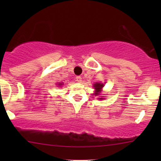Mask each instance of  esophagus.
I'll return each instance as SVG.
<instances>
[{"label":"esophagus","mask_w":161,"mask_h":161,"mask_svg":"<svg viewBox=\"0 0 161 161\" xmlns=\"http://www.w3.org/2000/svg\"><path fill=\"white\" fill-rule=\"evenodd\" d=\"M75 79H76V81H78V83L82 82V78H81L80 76H77Z\"/></svg>","instance_id":"obj_1"}]
</instances>
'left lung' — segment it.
I'll use <instances>...</instances> for the list:
<instances>
[{
	"label": "left lung",
	"instance_id": "1",
	"mask_svg": "<svg viewBox=\"0 0 161 161\" xmlns=\"http://www.w3.org/2000/svg\"><path fill=\"white\" fill-rule=\"evenodd\" d=\"M93 86H94V89H95V92H94V94L95 96H97V95H99V94H100L101 90H102L103 87L104 86V84H103V83H94ZM98 99H100V100H103L104 98L100 97Z\"/></svg>",
	"mask_w": 161,
	"mask_h": 161
}]
</instances>
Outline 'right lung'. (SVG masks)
Instances as JSON below:
<instances>
[{"label": "right lung", "instance_id": "right-lung-1", "mask_svg": "<svg viewBox=\"0 0 161 161\" xmlns=\"http://www.w3.org/2000/svg\"><path fill=\"white\" fill-rule=\"evenodd\" d=\"M58 85L59 86H62V85H63V83H59Z\"/></svg>", "mask_w": 161, "mask_h": 161}]
</instances>
